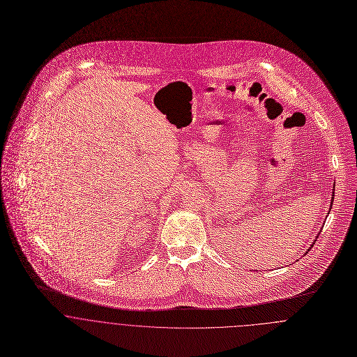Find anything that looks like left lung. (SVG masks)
Returning a JSON list of instances; mask_svg holds the SVG:
<instances>
[{
	"label": "left lung",
	"instance_id": "obj_1",
	"mask_svg": "<svg viewBox=\"0 0 357 357\" xmlns=\"http://www.w3.org/2000/svg\"><path fill=\"white\" fill-rule=\"evenodd\" d=\"M311 248H312V246H311ZM311 248H310V249H311Z\"/></svg>",
	"mask_w": 357,
	"mask_h": 357
}]
</instances>
